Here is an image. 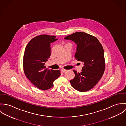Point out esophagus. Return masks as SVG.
<instances>
[{"label":"esophagus","mask_w":126,"mask_h":126,"mask_svg":"<svg viewBox=\"0 0 126 126\" xmlns=\"http://www.w3.org/2000/svg\"><path fill=\"white\" fill-rule=\"evenodd\" d=\"M67 71V70H65V69H62L61 70V71L62 72H65V71Z\"/></svg>","instance_id":"esophagus-1"}]
</instances>
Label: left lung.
Returning a JSON list of instances; mask_svg holds the SVG:
<instances>
[{
  "instance_id": "1",
  "label": "left lung",
  "mask_w": 126,
  "mask_h": 126,
  "mask_svg": "<svg viewBox=\"0 0 126 126\" xmlns=\"http://www.w3.org/2000/svg\"><path fill=\"white\" fill-rule=\"evenodd\" d=\"M77 44L75 59L84 63L81 73L73 70L74 78L70 81L71 86L80 92L93 88L102 77L105 67L104 50L98 39L83 32H77L65 38Z\"/></svg>"
}]
</instances>
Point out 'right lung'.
<instances>
[{
  "instance_id": "obj_1",
  "label": "right lung",
  "mask_w": 126,
  "mask_h": 126,
  "mask_svg": "<svg viewBox=\"0 0 126 126\" xmlns=\"http://www.w3.org/2000/svg\"><path fill=\"white\" fill-rule=\"evenodd\" d=\"M57 40L55 36L40 35L31 39L25 50V74L32 84L41 90L52 88L55 80L60 75L59 70H48L44 66L51 56L50 44Z\"/></svg>"
}]
</instances>
